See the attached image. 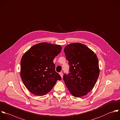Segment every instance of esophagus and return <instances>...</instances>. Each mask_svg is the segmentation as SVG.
<instances>
[{
  "mask_svg": "<svg viewBox=\"0 0 120 120\" xmlns=\"http://www.w3.org/2000/svg\"><path fill=\"white\" fill-rule=\"evenodd\" d=\"M59 74H60V75L61 76V78H63V74L62 72H60V73H59Z\"/></svg>",
  "mask_w": 120,
  "mask_h": 120,
  "instance_id": "esophagus-1",
  "label": "esophagus"
}]
</instances>
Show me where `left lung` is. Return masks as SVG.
Listing matches in <instances>:
<instances>
[{"mask_svg":"<svg viewBox=\"0 0 120 120\" xmlns=\"http://www.w3.org/2000/svg\"><path fill=\"white\" fill-rule=\"evenodd\" d=\"M64 52L70 66L69 73L63 76L65 84L73 96H84L92 90L98 79V59L92 50L80 43L67 45Z\"/></svg>","mask_w":120,"mask_h":120,"instance_id":"obj_1","label":"left lung"}]
</instances>
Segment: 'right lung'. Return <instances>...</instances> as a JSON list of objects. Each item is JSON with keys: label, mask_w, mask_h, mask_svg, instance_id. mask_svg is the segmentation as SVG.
<instances>
[{"label": "right lung", "mask_w": 120, "mask_h": 120, "mask_svg": "<svg viewBox=\"0 0 120 120\" xmlns=\"http://www.w3.org/2000/svg\"><path fill=\"white\" fill-rule=\"evenodd\" d=\"M61 49L60 45L42 42L34 45L24 54L20 62V77L32 94L43 96L62 79L53 63Z\"/></svg>", "instance_id": "right-lung-1"}]
</instances>
